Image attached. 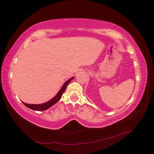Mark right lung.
Returning <instances> with one entry per match:
<instances>
[{
	"label": "right lung",
	"mask_w": 154,
	"mask_h": 154,
	"mask_svg": "<svg viewBox=\"0 0 154 154\" xmlns=\"http://www.w3.org/2000/svg\"><path fill=\"white\" fill-rule=\"evenodd\" d=\"M73 79H74V77H72L71 79H69V80H67V81L64 83V85H63L61 89H60L59 91L58 92V94L55 95L53 98H52L51 100L48 101V102H46L43 103V104H26V103H24V102H22V103H23V104L26 106V107L30 108V109H32L34 110L42 111V110H45L48 109L49 108L52 106L56 104L57 102H59V101L60 100L63 94L65 92V89H66L67 85L69 84L70 82H71V80Z\"/></svg>",
	"instance_id": "obj_1"
}]
</instances>
